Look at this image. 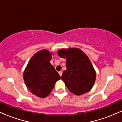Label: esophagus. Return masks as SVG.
I'll return each instance as SVG.
<instances>
[{
    "label": "esophagus",
    "mask_w": 122,
    "mask_h": 122,
    "mask_svg": "<svg viewBox=\"0 0 122 122\" xmlns=\"http://www.w3.org/2000/svg\"><path fill=\"white\" fill-rule=\"evenodd\" d=\"M58 73H59V75H60V76L61 77V76H62V71H60V72H58Z\"/></svg>",
    "instance_id": "34e87169"
}]
</instances>
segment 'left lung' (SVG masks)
<instances>
[{"label": "left lung", "mask_w": 122, "mask_h": 122, "mask_svg": "<svg viewBox=\"0 0 122 122\" xmlns=\"http://www.w3.org/2000/svg\"><path fill=\"white\" fill-rule=\"evenodd\" d=\"M60 57L66 58V70L61 79L70 92L81 95L91 90L96 79V72L87 56L78 48L60 50Z\"/></svg>", "instance_id": "obj_1"}]
</instances>
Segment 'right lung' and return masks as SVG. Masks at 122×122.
<instances>
[{"instance_id": "right-lung-1", "label": "right lung", "mask_w": 122, "mask_h": 122, "mask_svg": "<svg viewBox=\"0 0 122 122\" xmlns=\"http://www.w3.org/2000/svg\"><path fill=\"white\" fill-rule=\"evenodd\" d=\"M52 53L42 50L31 58L23 73L27 88L38 97H46L53 90L57 81L61 79L59 74L50 61Z\"/></svg>"}]
</instances>
